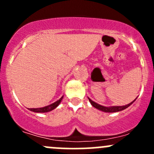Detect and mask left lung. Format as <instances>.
I'll return each mask as SVG.
<instances>
[{"label":"left lung","instance_id":"8db88e82","mask_svg":"<svg viewBox=\"0 0 154 154\" xmlns=\"http://www.w3.org/2000/svg\"><path fill=\"white\" fill-rule=\"evenodd\" d=\"M88 100H89L90 103H91V104L93 106L95 107L96 109H97L99 110H101V111L103 112H119V111H122V110L125 109H127V107L130 106V105L132 104V103H133V102L135 101V99L134 100H133V102H131V103H130L129 104L127 105H125V106H110V107H106V106H101V105L98 104V103H95V102H94L93 100H91V99L88 98Z\"/></svg>","mask_w":154,"mask_h":154}]
</instances>
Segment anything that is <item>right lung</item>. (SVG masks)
<instances>
[{
    "instance_id": "1",
    "label": "right lung",
    "mask_w": 154,
    "mask_h": 154,
    "mask_svg": "<svg viewBox=\"0 0 154 154\" xmlns=\"http://www.w3.org/2000/svg\"><path fill=\"white\" fill-rule=\"evenodd\" d=\"M63 96L57 101L54 102V103H51V105H48L45 107H42V108H36V109H29V110L32 112H50L51 110L54 109L57 106H59V104L60 103L61 100H63Z\"/></svg>"
}]
</instances>
